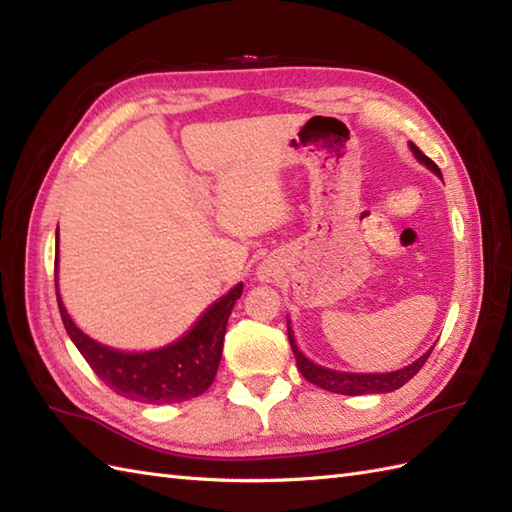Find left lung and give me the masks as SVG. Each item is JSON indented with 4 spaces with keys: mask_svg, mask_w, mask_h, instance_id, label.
Wrapping results in <instances>:
<instances>
[{
    "mask_svg": "<svg viewBox=\"0 0 512 512\" xmlns=\"http://www.w3.org/2000/svg\"><path fill=\"white\" fill-rule=\"evenodd\" d=\"M411 151L416 154V158L420 162H424L433 173H438L442 178V173L438 169L436 162L431 158H427L422 151L411 143ZM288 339H290V347L295 352L297 358V369L301 372V376L310 380L312 385H317L321 389H328L332 394H343V396H363V394H387V391H394L398 387H402L420 372V367L427 363V358L431 354V350L427 354H422L416 363H411L407 367L398 369V372H389V374H345V372H332V369L319 367L317 363L308 361L306 356L299 352V347L295 345V336H292V330L288 325Z\"/></svg>",
    "mask_w": 512,
    "mask_h": 512,
    "instance_id": "1",
    "label": "left lung"
}]
</instances>
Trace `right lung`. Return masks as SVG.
<instances>
[{"label": "right lung", "mask_w": 512, "mask_h": 512, "mask_svg": "<svg viewBox=\"0 0 512 512\" xmlns=\"http://www.w3.org/2000/svg\"><path fill=\"white\" fill-rule=\"evenodd\" d=\"M59 268V228H57V262H54V286H57ZM59 288V286H57ZM242 284H237L228 295L206 310L193 330L178 343L162 347L156 352L125 354L110 350L85 336L65 312L59 290V312L70 339L79 347L85 361L94 369L103 383L129 400L147 402V405H167L182 402L204 394L211 387L222 358L226 323L231 317L235 301L242 297Z\"/></svg>", "instance_id": "1"}]
</instances>
